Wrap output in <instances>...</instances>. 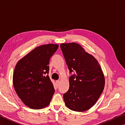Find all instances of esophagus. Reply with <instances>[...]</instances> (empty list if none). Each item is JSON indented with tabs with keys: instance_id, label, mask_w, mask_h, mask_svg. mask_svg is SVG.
Returning a JSON list of instances; mask_svg holds the SVG:
<instances>
[{
	"instance_id": "esophagus-1",
	"label": "esophagus",
	"mask_w": 125,
	"mask_h": 125,
	"mask_svg": "<svg viewBox=\"0 0 125 125\" xmlns=\"http://www.w3.org/2000/svg\"><path fill=\"white\" fill-rule=\"evenodd\" d=\"M56 83H57V85H59V84H60V80H57V81H56Z\"/></svg>"
}]
</instances>
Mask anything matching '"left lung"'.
<instances>
[{"label":"left lung","instance_id":"8db88e82","mask_svg":"<svg viewBox=\"0 0 125 125\" xmlns=\"http://www.w3.org/2000/svg\"><path fill=\"white\" fill-rule=\"evenodd\" d=\"M61 49L70 73L69 88L63 94L65 104L70 110L85 112L94 106L105 85L100 65L92 55L75 42L61 44Z\"/></svg>","mask_w":125,"mask_h":125}]
</instances>
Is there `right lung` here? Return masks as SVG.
<instances>
[{
	"label": "right lung",
	"mask_w": 125,
	"mask_h": 125,
	"mask_svg": "<svg viewBox=\"0 0 125 125\" xmlns=\"http://www.w3.org/2000/svg\"><path fill=\"white\" fill-rule=\"evenodd\" d=\"M58 45L38 46L17 63L13 85L18 96L25 105L33 109L46 107L55 93L48 75L49 61Z\"/></svg>",
	"instance_id": "1"
}]
</instances>
